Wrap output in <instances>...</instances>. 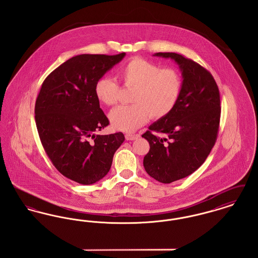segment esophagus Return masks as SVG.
I'll return each instance as SVG.
<instances>
[{"label": "esophagus", "mask_w": 258, "mask_h": 258, "mask_svg": "<svg viewBox=\"0 0 258 258\" xmlns=\"http://www.w3.org/2000/svg\"><path fill=\"white\" fill-rule=\"evenodd\" d=\"M138 137V135H133V134H126L125 135V139L126 140H135V139H136Z\"/></svg>", "instance_id": "34e87169"}]
</instances>
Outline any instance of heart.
Instances as JSON below:
<instances>
[{"label": "heart", "instance_id": "b5f03b06", "mask_svg": "<svg viewBox=\"0 0 258 258\" xmlns=\"http://www.w3.org/2000/svg\"><path fill=\"white\" fill-rule=\"evenodd\" d=\"M124 86L134 88L131 105H120L111 111V124L120 131L135 132L152 117L159 120L175 108L183 88L180 74L170 68L162 69L159 63L144 58H134L118 70ZM120 86L109 76L98 78L95 95L105 105H114L119 98Z\"/></svg>", "mask_w": 258, "mask_h": 258}]
</instances>
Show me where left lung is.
I'll use <instances>...</instances> for the list:
<instances>
[{
    "instance_id": "8db88e82",
    "label": "left lung",
    "mask_w": 258,
    "mask_h": 258,
    "mask_svg": "<svg viewBox=\"0 0 258 258\" xmlns=\"http://www.w3.org/2000/svg\"><path fill=\"white\" fill-rule=\"evenodd\" d=\"M155 55L173 59L184 78L175 108L142 135L150 144L145 170L160 183L170 184L194 173L207 159L218 138L221 97L213 75L197 61L172 52Z\"/></svg>"
}]
</instances>
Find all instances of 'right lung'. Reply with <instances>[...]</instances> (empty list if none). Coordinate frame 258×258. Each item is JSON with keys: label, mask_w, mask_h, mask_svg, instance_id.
I'll return each mask as SVG.
<instances>
[{"label": "right lung", "mask_w": 258, "mask_h": 258, "mask_svg": "<svg viewBox=\"0 0 258 258\" xmlns=\"http://www.w3.org/2000/svg\"><path fill=\"white\" fill-rule=\"evenodd\" d=\"M82 54L73 57L44 79L35 105L40 142L56 169L82 184L102 179L122 145V133L95 135L109 124L99 107L95 84L124 57Z\"/></svg>", "instance_id": "1"}]
</instances>
